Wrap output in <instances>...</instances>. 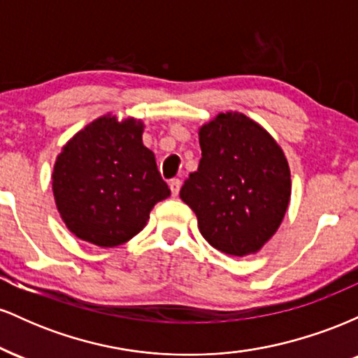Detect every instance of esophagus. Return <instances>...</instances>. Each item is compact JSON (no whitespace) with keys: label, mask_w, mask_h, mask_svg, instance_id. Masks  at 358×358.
Returning <instances> with one entry per match:
<instances>
[{"label":"esophagus","mask_w":358,"mask_h":358,"mask_svg":"<svg viewBox=\"0 0 358 358\" xmlns=\"http://www.w3.org/2000/svg\"><path fill=\"white\" fill-rule=\"evenodd\" d=\"M180 188H182V180H180V178H173V180H170V190H171V195H173V196L178 195Z\"/></svg>","instance_id":"obj_1"}]
</instances>
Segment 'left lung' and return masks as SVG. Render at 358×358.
I'll list each match as a JSON object with an SVG mask.
<instances>
[{"label":"left lung","instance_id":"8db88e82","mask_svg":"<svg viewBox=\"0 0 358 358\" xmlns=\"http://www.w3.org/2000/svg\"><path fill=\"white\" fill-rule=\"evenodd\" d=\"M199 139L202 159L180 199L195 212L212 248L236 257L259 252L289 205L291 173L281 146L237 110L200 126Z\"/></svg>","mask_w":358,"mask_h":358}]
</instances>
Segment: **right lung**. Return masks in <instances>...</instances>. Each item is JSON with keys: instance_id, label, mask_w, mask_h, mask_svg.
<instances>
[{"instance_id": "1", "label": "right lung", "mask_w": 358, "mask_h": 358, "mask_svg": "<svg viewBox=\"0 0 358 358\" xmlns=\"http://www.w3.org/2000/svg\"><path fill=\"white\" fill-rule=\"evenodd\" d=\"M141 119H94L62 146L52 173L57 210L73 236L116 248L145 229L151 208L170 196Z\"/></svg>"}]
</instances>
